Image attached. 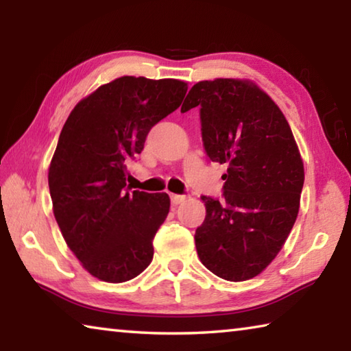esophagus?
<instances>
[{
    "instance_id": "esophagus-1",
    "label": "esophagus",
    "mask_w": 351,
    "mask_h": 351,
    "mask_svg": "<svg viewBox=\"0 0 351 351\" xmlns=\"http://www.w3.org/2000/svg\"><path fill=\"white\" fill-rule=\"evenodd\" d=\"M170 199H171V204L178 206V204H181L184 199H186V197H184V195H175V193H171V195H170Z\"/></svg>"
}]
</instances>
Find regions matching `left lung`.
I'll return each mask as SVG.
<instances>
[{
  "instance_id": "1",
  "label": "left lung",
  "mask_w": 351,
  "mask_h": 351,
  "mask_svg": "<svg viewBox=\"0 0 351 351\" xmlns=\"http://www.w3.org/2000/svg\"><path fill=\"white\" fill-rule=\"evenodd\" d=\"M195 106H201L206 153L228 164L224 199L203 197L206 218L195 232L198 257L224 280H249L268 268L293 229L304 161L287 117L252 80L198 82L181 111Z\"/></svg>"
}]
</instances>
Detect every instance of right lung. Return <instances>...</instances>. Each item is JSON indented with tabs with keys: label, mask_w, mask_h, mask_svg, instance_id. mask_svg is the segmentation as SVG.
<instances>
[{
	"label": "right lung",
	"mask_w": 351,
	"mask_h": 351,
	"mask_svg": "<svg viewBox=\"0 0 351 351\" xmlns=\"http://www.w3.org/2000/svg\"><path fill=\"white\" fill-rule=\"evenodd\" d=\"M187 88L176 79L123 75L83 97L64 122L47 171L52 210L68 247L99 280H132L152 263L170 198L125 190L128 164Z\"/></svg>",
	"instance_id": "obj_1"
}]
</instances>
